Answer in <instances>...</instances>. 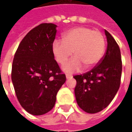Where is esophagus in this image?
Segmentation results:
<instances>
[{"label": "esophagus", "instance_id": "1", "mask_svg": "<svg viewBox=\"0 0 132 132\" xmlns=\"http://www.w3.org/2000/svg\"><path fill=\"white\" fill-rule=\"evenodd\" d=\"M66 78H67V79H69V78H71L73 77V76H72L71 75L66 74Z\"/></svg>", "mask_w": 132, "mask_h": 132}]
</instances>
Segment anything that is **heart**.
I'll list each match as a JSON object with an SVG mask.
<instances>
[{
  "mask_svg": "<svg viewBox=\"0 0 132 132\" xmlns=\"http://www.w3.org/2000/svg\"><path fill=\"white\" fill-rule=\"evenodd\" d=\"M52 49L60 64L66 63L73 52L75 57L63 67L65 71L73 73L84 66L93 68L101 61L105 50V37L100 31L90 27H75L64 34L63 40H55Z\"/></svg>",
  "mask_w": 132,
  "mask_h": 132,
  "instance_id": "b5f03b06",
  "label": "heart"
}]
</instances>
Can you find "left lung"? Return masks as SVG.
I'll list each match as a JSON object with an SVG mask.
<instances>
[{"instance_id": "1", "label": "left lung", "mask_w": 132, "mask_h": 132, "mask_svg": "<svg viewBox=\"0 0 132 132\" xmlns=\"http://www.w3.org/2000/svg\"><path fill=\"white\" fill-rule=\"evenodd\" d=\"M105 32L108 46L101 61L90 71L73 76L78 105L88 113H97L107 108L121 83L122 62L119 45L107 30Z\"/></svg>"}]
</instances>
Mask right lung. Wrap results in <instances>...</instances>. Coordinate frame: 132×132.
I'll return each instance as SVG.
<instances>
[{
	"mask_svg": "<svg viewBox=\"0 0 132 132\" xmlns=\"http://www.w3.org/2000/svg\"><path fill=\"white\" fill-rule=\"evenodd\" d=\"M56 24L42 23L25 35L13 59L11 78L20 104L33 115L54 108L66 76L54 59Z\"/></svg>",
	"mask_w": 132,
	"mask_h": 132,
	"instance_id": "obj_1",
	"label": "right lung"
}]
</instances>
